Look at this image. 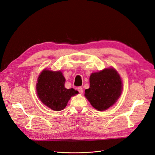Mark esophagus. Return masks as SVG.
Instances as JSON below:
<instances>
[{"label":"esophagus","instance_id":"34e87169","mask_svg":"<svg viewBox=\"0 0 155 155\" xmlns=\"http://www.w3.org/2000/svg\"><path fill=\"white\" fill-rule=\"evenodd\" d=\"M77 90H78V91L80 94H82V93H83V89H82V87H78L77 88Z\"/></svg>","mask_w":155,"mask_h":155}]
</instances>
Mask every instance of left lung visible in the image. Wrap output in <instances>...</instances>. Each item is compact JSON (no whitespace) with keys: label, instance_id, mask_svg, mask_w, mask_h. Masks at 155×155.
I'll return each instance as SVG.
<instances>
[{"label":"left lung","instance_id":"1","mask_svg":"<svg viewBox=\"0 0 155 155\" xmlns=\"http://www.w3.org/2000/svg\"><path fill=\"white\" fill-rule=\"evenodd\" d=\"M89 88L85 90V96L99 111L108 109L119 99L123 84L117 71L113 68L93 73L89 78Z\"/></svg>","mask_w":155,"mask_h":155}]
</instances>
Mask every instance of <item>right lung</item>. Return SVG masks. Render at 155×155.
<instances>
[{
	"mask_svg": "<svg viewBox=\"0 0 155 155\" xmlns=\"http://www.w3.org/2000/svg\"><path fill=\"white\" fill-rule=\"evenodd\" d=\"M65 78L61 71L44 70L38 78L37 94L43 104L51 110L60 111L66 107L71 97L78 93L64 87Z\"/></svg>",
	"mask_w": 155,
	"mask_h": 155,
	"instance_id": "add662e5",
	"label": "right lung"
}]
</instances>
